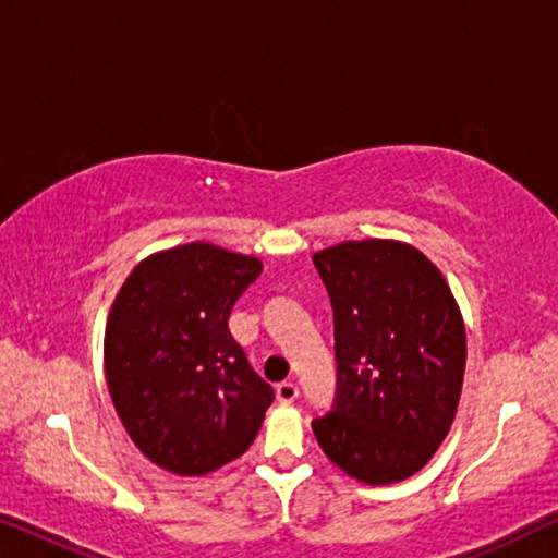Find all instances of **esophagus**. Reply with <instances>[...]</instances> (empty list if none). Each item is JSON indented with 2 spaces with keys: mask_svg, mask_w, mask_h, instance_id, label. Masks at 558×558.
Instances as JSON below:
<instances>
[{
  "mask_svg": "<svg viewBox=\"0 0 558 558\" xmlns=\"http://www.w3.org/2000/svg\"><path fill=\"white\" fill-rule=\"evenodd\" d=\"M296 396H300V388H296V384H292V380H284V384L277 386V399L281 403H292L296 401Z\"/></svg>",
  "mask_w": 558,
  "mask_h": 558,
  "instance_id": "34e87169",
  "label": "esophagus"
}]
</instances>
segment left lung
I'll return each mask as SVG.
<instances>
[{
	"mask_svg": "<svg viewBox=\"0 0 558 558\" xmlns=\"http://www.w3.org/2000/svg\"><path fill=\"white\" fill-rule=\"evenodd\" d=\"M335 312L338 396L312 422L323 452L365 485L432 460L454 422L468 338L441 271L403 241H342L312 256Z\"/></svg>",
	"mask_w": 558,
	"mask_h": 558,
	"instance_id": "left-lung-1",
	"label": "left lung"
}]
</instances>
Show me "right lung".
I'll use <instances>...</instances> for the list:
<instances>
[{"mask_svg":"<svg viewBox=\"0 0 558 558\" xmlns=\"http://www.w3.org/2000/svg\"><path fill=\"white\" fill-rule=\"evenodd\" d=\"M256 256L195 241L134 266L106 319L113 409L140 452L174 475H208L262 429L274 388L228 330L262 274Z\"/></svg>","mask_w":558,"mask_h":558,"instance_id":"add662e5","label":"right lung"}]
</instances>
